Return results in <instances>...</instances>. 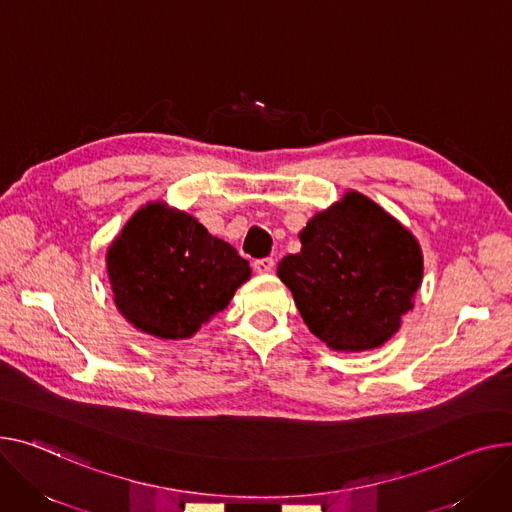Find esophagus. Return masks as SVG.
Segmentation results:
<instances>
[{
  "instance_id": "1",
  "label": "esophagus",
  "mask_w": 512,
  "mask_h": 512,
  "mask_svg": "<svg viewBox=\"0 0 512 512\" xmlns=\"http://www.w3.org/2000/svg\"><path fill=\"white\" fill-rule=\"evenodd\" d=\"M253 269L257 271V274H271V271H274V259H271V257L255 259Z\"/></svg>"
}]
</instances>
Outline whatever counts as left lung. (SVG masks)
I'll return each mask as SVG.
<instances>
[{"mask_svg": "<svg viewBox=\"0 0 512 512\" xmlns=\"http://www.w3.org/2000/svg\"><path fill=\"white\" fill-rule=\"evenodd\" d=\"M302 249L278 263L298 311L335 352L381 348L414 309L424 259L416 236L358 191L300 230Z\"/></svg>", "mask_w": 512, "mask_h": 512, "instance_id": "8db88e82", "label": "left lung"}]
</instances>
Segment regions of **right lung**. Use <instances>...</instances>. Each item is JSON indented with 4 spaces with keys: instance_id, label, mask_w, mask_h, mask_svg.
Returning <instances> with one entry per match:
<instances>
[{
    "instance_id": "right-lung-1",
    "label": "right lung",
    "mask_w": 512,
    "mask_h": 512,
    "mask_svg": "<svg viewBox=\"0 0 512 512\" xmlns=\"http://www.w3.org/2000/svg\"><path fill=\"white\" fill-rule=\"evenodd\" d=\"M119 313L160 339H185L224 311L251 278L249 261L193 216L146 203L107 251Z\"/></svg>"
}]
</instances>
